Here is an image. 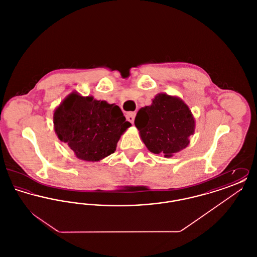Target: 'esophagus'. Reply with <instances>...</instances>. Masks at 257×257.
<instances>
[{"label":"esophagus","instance_id":"1","mask_svg":"<svg viewBox=\"0 0 257 257\" xmlns=\"http://www.w3.org/2000/svg\"><path fill=\"white\" fill-rule=\"evenodd\" d=\"M135 116H136V112L135 111H128L126 113V118L128 121H130L131 123L134 122Z\"/></svg>","mask_w":257,"mask_h":257}]
</instances>
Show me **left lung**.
<instances>
[{
  "label": "left lung",
  "mask_w": 257,
  "mask_h": 257,
  "mask_svg": "<svg viewBox=\"0 0 257 257\" xmlns=\"http://www.w3.org/2000/svg\"><path fill=\"white\" fill-rule=\"evenodd\" d=\"M135 125L150 152L171 157L188 147L196 122L182 99L159 93L138 111Z\"/></svg>",
  "instance_id": "8db88e82"
}]
</instances>
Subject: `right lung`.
<instances>
[{
	"label": "right lung",
	"instance_id": "right-lung-1",
	"mask_svg": "<svg viewBox=\"0 0 257 257\" xmlns=\"http://www.w3.org/2000/svg\"><path fill=\"white\" fill-rule=\"evenodd\" d=\"M55 132L78 159L98 162L115 151L131 126L120 108L92 96L70 93L54 112Z\"/></svg>",
	"mask_w": 257,
	"mask_h": 257
}]
</instances>
